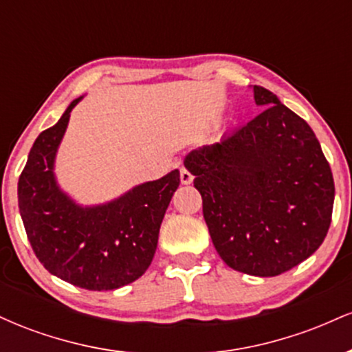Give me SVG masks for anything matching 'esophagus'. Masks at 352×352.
I'll return each mask as SVG.
<instances>
[{"mask_svg": "<svg viewBox=\"0 0 352 352\" xmlns=\"http://www.w3.org/2000/svg\"><path fill=\"white\" fill-rule=\"evenodd\" d=\"M180 182L184 185H190L193 182V175L187 170V168H182L180 170Z\"/></svg>", "mask_w": 352, "mask_h": 352, "instance_id": "34e87169", "label": "esophagus"}]
</instances>
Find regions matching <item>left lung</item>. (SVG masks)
<instances>
[{
	"label": "left lung",
	"instance_id": "1",
	"mask_svg": "<svg viewBox=\"0 0 352 352\" xmlns=\"http://www.w3.org/2000/svg\"><path fill=\"white\" fill-rule=\"evenodd\" d=\"M265 107L243 127L184 159L195 175L204 218L221 260L252 276H276L324 241L334 180L313 129L268 89L253 86Z\"/></svg>",
	"mask_w": 352,
	"mask_h": 352
}]
</instances>
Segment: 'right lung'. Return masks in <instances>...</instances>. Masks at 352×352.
Here are the masks:
<instances>
[{
	"mask_svg": "<svg viewBox=\"0 0 352 352\" xmlns=\"http://www.w3.org/2000/svg\"><path fill=\"white\" fill-rule=\"evenodd\" d=\"M82 98L34 140L18 182V205L28 240L47 272L79 288L109 292L135 281L151 266L180 172L144 182L104 204L72 199L54 168L71 111Z\"/></svg>",
	"mask_w": 352,
	"mask_h": 352,
	"instance_id": "1",
	"label": "right lung"
}]
</instances>
